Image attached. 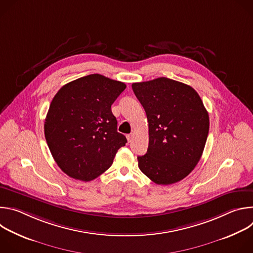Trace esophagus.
Instances as JSON below:
<instances>
[{
	"label": "esophagus",
	"instance_id": "obj_1",
	"mask_svg": "<svg viewBox=\"0 0 253 253\" xmlns=\"http://www.w3.org/2000/svg\"><path fill=\"white\" fill-rule=\"evenodd\" d=\"M133 138H134V134H133V133H131V134H128V135H127L128 142H132V141H133Z\"/></svg>",
	"mask_w": 253,
	"mask_h": 253
}]
</instances>
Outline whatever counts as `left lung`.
Returning <instances> with one entry per match:
<instances>
[{"mask_svg":"<svg viewBox=\"0 0 253 253\" xmlns=\"http://www.w3.org/2000/svg\"><path fill=\"white\" fill-rule=\"evenodd\" d=\"M146 112L147 153L138 156L140 170L158 185L185 178L199 162L209 131V116L198 93L165 77L133 83Z\"/></svg>","mask_w":253,"mask_h":253,"instance_id":"obj_1","label":"left lung"}]
</instances>
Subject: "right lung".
<instances>
[{"label":"right lung","instance_id":"obj_1","mask_svg":"<svg viewBox=\"0 0 253 253\" xmlns=\"http://www.w3.org/2000/svg\"><path fill=\"white\" fill-rule=\"evenodd\" d=\"M123 82L91 74L64 85L53 98L44 130L51 154L68 176L91 180L109 168L126 137L117 131L111 105Z\"/></svg>","mask_w":253,"mask_h":253}]
</instances>
